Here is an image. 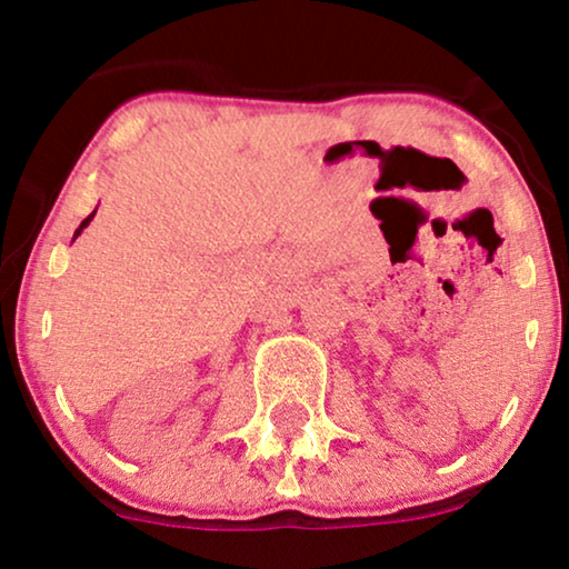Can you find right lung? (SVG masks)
I'll use <instances>...</instances> for the list:
<instances>
[{
  "mask_svg": "<svg viewBox=\"0 0 569 569\" xmlns=\"http://www.w3.org/2000/svg\"><path fill=\"white\" fill-rule=\"evenodd\" d=\"M93 216H96V213H90V216L86 218V221H82V223H80V229H78V231H74V237H80V231H82V229H86V226H88L90 221H93ZM74 237H72V239H74Z\"/></svg>",
  "mask_w": 569,
  "mask_h": 569,
  "instance_id": "right-lung-1",
  "label": "right lung"
}]
</instances>
